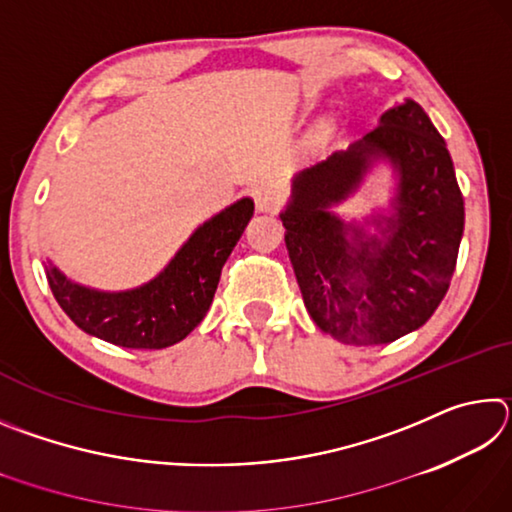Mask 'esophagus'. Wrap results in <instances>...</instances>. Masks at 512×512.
Masks as SVG:
<instances>
[{"instance_id": "1", "label": "esophagus", "mask_w": 512, "mask_h": 512, "mask_svg": "<svg viewBox=\"0 0 512 512\" xmlns=\"http://www.w3.org/2000/svg\"><path fill=\"white\" fill-rule=\"evenodd\" d=\"M255 207L257 212H277L282 207V196L275 192V189H268V187H262V189H255Z\"/></svg>"}]
</instances>
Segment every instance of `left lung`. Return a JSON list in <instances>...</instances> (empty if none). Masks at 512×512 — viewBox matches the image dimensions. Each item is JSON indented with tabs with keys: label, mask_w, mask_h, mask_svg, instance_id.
<instances>
[{
	"label": "left lung",
	"mask_w": 512,
	"mask_h": 512,
	"mask_svg": "<svg viewBox=\"0 0 512 512\" xmlns=\"http://www.w3.org/2000/svg\"><path fill=\"white\" fill-rule=\"evenodd\" d=\"M386 157L401 187L382 239L328 212ZM284 244L314 323L348 345H384L422 327L443 302L461 246L465 207L452 158L418 103L381 115L348 151L329 155L293 180L280 214ZM381 225V221H377Z\"/></svg>",
	"instance_id": "1"
}]
</instances>
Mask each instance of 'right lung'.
<instances>
[{
  "label": "right lung",
  "mask_w": 512,
  "mask_h": 512,
  "mask_svg": "<svg viewBox=\"0 0 512 512\" xmlns=\"http://www.w3.org/2000/svg\"><path fill=\"white\" fill-rule=\"evenodd\" d=\"M255 205L241 198L203 223L169 266L140 289L103 293L69 282L47 266L51 293L65 314L97 339L121 348L162 350L183 341L212 305L221 268L244 235Z\"/></svg>",
  "instance_id": "obj_1"
}]
</instances>
